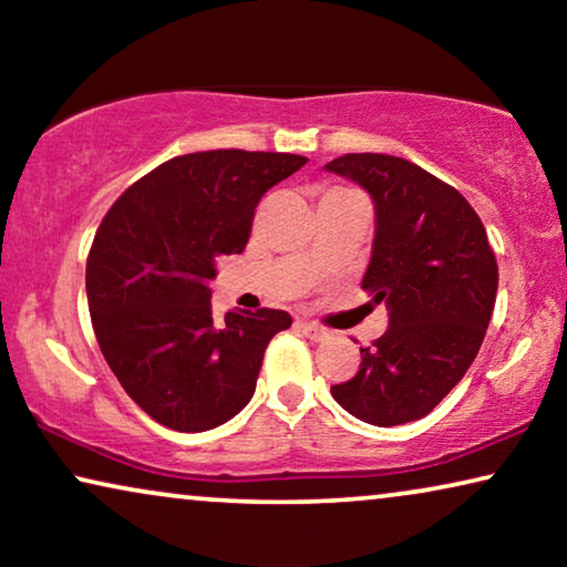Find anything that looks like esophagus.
Instances as JSON below:
<instances>
[{"instance_id":"34e87169","label":"esophagus","mask_w":567,"mask_h":567,"mask_svg":"<svg viewBox=\"0 0 567 567\" xmlns=\"http://www.w3.org/2000/svg\"><path fill=\"white\" fill-rule=\"evenodd\" d=\"M299 330L305 332L309 340H315V343H320V340H328L330 338V332L324 330V328H320V324H315V322H299Z\"/></svg>"}]
</instances>
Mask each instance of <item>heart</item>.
<instances>
[{
    "mask_svg": "<svg viewBox=\"0 0 567 567\" xmlns=\"http://www.w3.org/2000/svg\"><path fill=\"white\" fill-rule=\"evenodd\" d=\"M332 190H340V188H332Z\"/></svg>",
    "mask_w": 567,
    "mask_h": 567,
    "instance_id": "b5f03b06",
    "label": "heart"
}]
</instances>
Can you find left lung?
<instances>
[{
  "instance_id": "1",
  "label": "left lung",
  "mask_w": 567,
  "mask_h": 567,
  "mask_svg": "<svg viewBox=\"0 0 567 567\" xmlns=\"http://www.w3.org/2000/svg\"><path fill=\"white\" fill-rule=\"evenodd\" d=\"M328 169L374 198V252L361 286L390 307V328L361 348L355 377L330 392L363 423L417 421L454 390L483 346L498 291L495 252L467 198L415 162L363 152Z\"/></svg>"
}]
</instances>
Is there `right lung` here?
<instances>
[{
    "label": "right lung",
    "mask_w": 567,
    "mask_h": 567,
    "mask_svg": "<svg viewBox=\"0 0 567 567\" xmlns=\"http://www.w3.org/2000/svg\"><path fill=\"white\" fill-rule=\"evenodd\" d=\"M284 152L214 150L173 157L136 181L100 221L87 255V305L107 367L131 400L173 431L235 417L262 353L291 324L284 309L216 322L212 278L243 252L262 193L305 165Z\"/></svg>",
    "instance_id": "right-lung-1"
}]
</instances>
